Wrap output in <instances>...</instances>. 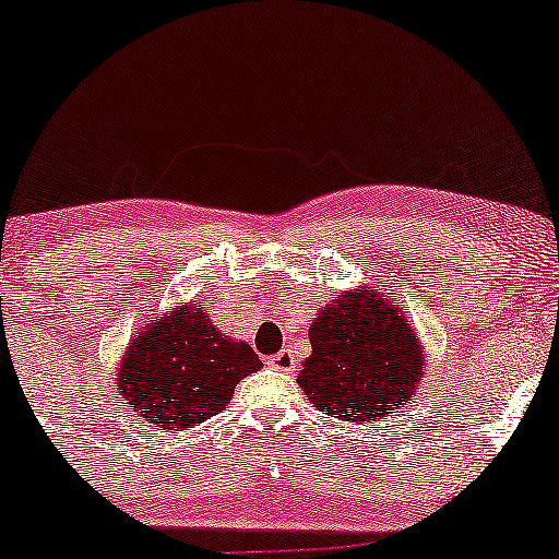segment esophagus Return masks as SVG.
Masks as SVG:
<instances>
[{
    "mask_svg": "<svg viewBox=\"0 0 559 559\" xmlns=\"http://www.w3.org/2000/svg\"><path fill=\"white\" fill-rule=\"evenodd\" d=\"M266 365L280 369V372H293V367L297 365V361H295L293 349H282L277 354H272V357L266 359Z\"/></svg>",
    "mask_w": 559,
    "mask_h": 559,
    "instance_id": "1",
    "label": "esophagus"
}]
</instances>
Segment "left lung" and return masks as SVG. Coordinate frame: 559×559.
I'll list each match as a JSON object with an SVG mask.
<instances>
[{"label": "left lung", "mask_w": 559, "mask_h": 559, "mask_svg": "<svg viewBox=\"0 0 559 559\" xmlns=\"http://www.w3.org/2000/svg\"><path fill=\"white\" fill-rule=\"evenodd\" d=\"M308 336L313 354L297 385L318 411L352 424H372L416 393L421 344L388 295L372 289L338 295L318 313Z\"/></svg>", "instance_id": "obj_1"}]
</instances>
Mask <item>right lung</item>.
Masks as SVG:
<instances>
[{
	"label": "right lung",
	"instance_id": "1",
	"mask_svg": "<svg viewBox=\"0 0 559 559\" xmlns=\"http://www.w3.org/2000/svg\"><path fill=\"white\" fill-rule=\"evenodd\" d=\"M262 359L223 336L200 306L169 310L128 346L118 390L130 408L162 429H192L226 408L238 382Z\"/></svg>",
	"mask_w": 559,
	"mask_h": 559
}]
</instances>
